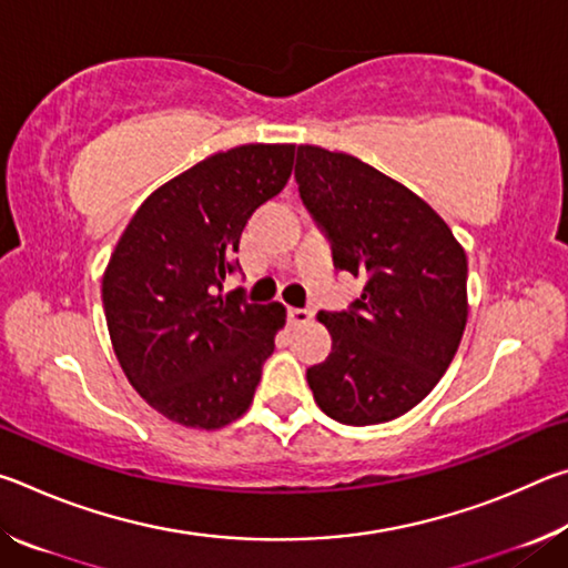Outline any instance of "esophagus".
Masks as SVG:
<instances>
[{"label": "esophagus", "instance_id": "34e87169", "mask_svg": "<svg viewBox=\"0 0 568 568\" xmlns=\"http://www.w3.org/2000/svg\"><path fill=\"white\" fill-rule=\"evenodd\" d=\"M313 311L311 307H287V323L291 325H305L313 321Z\"/></svg>", "mask_w": 568, "mask_h": 568}]
</instances>
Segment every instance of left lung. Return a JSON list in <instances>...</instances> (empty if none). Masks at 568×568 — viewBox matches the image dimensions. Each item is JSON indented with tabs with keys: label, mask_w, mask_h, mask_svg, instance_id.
Segmentation results:
<instances>
[{
	"label": "left lung",
	"mask_w": 568,
	"mask_h": 568,
	"mask_svg": "<svg viewBox=\"0 0 568 568\" xmlns=\"http://www.w3.org/2000/svg\"><path fill=\"white\" fill-rule=\"evenodd\" d=\"M295 180L335 267L365 281L351 311L318 313L333 351L307 368V386L345 426L398 418L434 390L464 338V247L426 200L345 152L297 145Z\"/></svg>",
	"instance_id": "left-lung-1"
}]
</instances>
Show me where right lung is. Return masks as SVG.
Returning a JSON list of instances; mask_svg holds the SVG:
<instances>
[{
  "mask_svg": "<svg viewBox=\"0 0 568 568\" xmlns=\"http://www.w3.org/2000/svg\"><path fill=\"white\" fill-rule=\"evenodd\" d=\"M295 145L215 152L138 207L102 275L114 355L162 416L215 430L253 403L285 305L217 295L247 217L285 187Z\"/></svg>",
  "mask_w": 568,
  "mask_h": 568,
  "instance_id": "add662e5",
  "label": "right lung"
}]
</instances>
